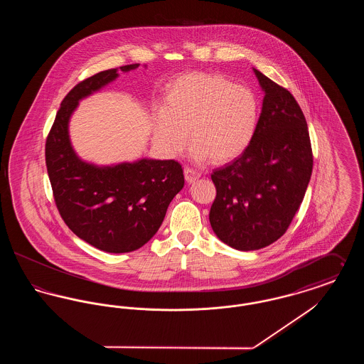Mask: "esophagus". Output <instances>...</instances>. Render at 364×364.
I'll list each match as a JSON object with an SVG mask.
<instances>
[{
    "label": "esophagus",
    "instance_id": "1",
    "mask_svg": "<svg viewBox=\"0 0 364 364\" xmlns=\"http://www.w3.org/2000/svg\"><path fill=\"white\" fill-rule=\"evenodd\" d=\"M184 176H186V181L191 184V183L196 181V180L200 177V173L196 172V171H193V169H191V168H186V169H184Z\"/></svg>",
    "mask_w": 364,
    "mask_h": 364
}]
</instances>
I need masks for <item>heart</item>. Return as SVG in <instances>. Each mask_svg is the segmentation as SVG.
<instances>
[{"label":"heart","mask_w":364,"mask_h":364,"mask_svg":"<svg viewBox=\"0 0 364 364\" xmlns=\"http://www.w3.org/2000/svg\"><path fill=\"white\" fill-rule=\"evenodd\" d=\"M259 120L257 95L217 73L178 76L165 94L156 116V139L169 156H178L188 140L191 158L205 162L232 161L247 150Z\"/></svg>","instance_id":"obj_1"}]
</instances>
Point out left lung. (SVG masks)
Returning <instances> with one entry per match:
<instances>
[{"instance_id":"obj_1","label":"left lung","mask_w":364,"mask_h":364,"mask_svg":"<svg viewBox=\"0 0 364 364\" xmlns=\"http://www.w3.org/2000/svg\"><path fill=\"white\" fill-rule=\"evenodd\" d=\"M264 92L255 136L242 156L215 169L208 220L221 242L240 251L278 240L300 208L312 172L307 122L294 95L254 70Z\"/></svg>"}]
</instances>
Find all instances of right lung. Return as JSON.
<instances>
[{
	"label": "right lung",
	"mask_w": 364,
	"mask_h": 364,
	"mask_svg": "<svg viewBox=\"0 0 364 364\" xmlns=\"http://www.w3.org/2000/svg\"><path fill=\"white\" fill-rule=\"evenodd\" d=\"M102 70L73 87L63 100L46 139V166L57 208L70 230L92 247L113 254L143 247L162 224L169 203L184 187L181 165L174 159L140 158L100 166L76 154L70 120L79 102L119 77Z\"/></svg>",
	"instance_id": "add662e5"
}]
</instances>
